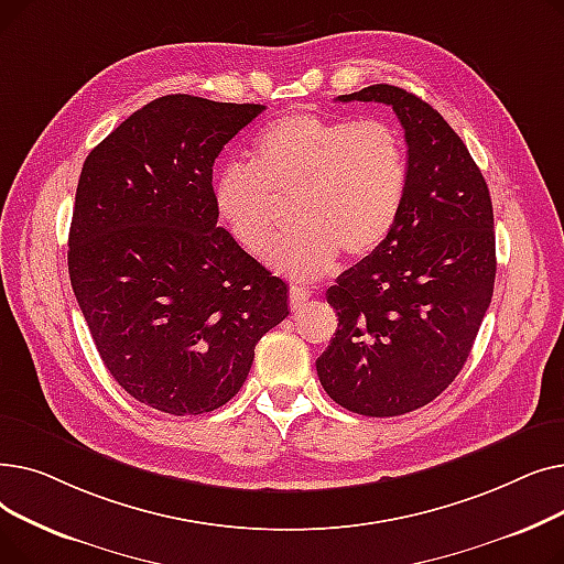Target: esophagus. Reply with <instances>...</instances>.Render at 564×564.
I'll return each mask as SVG.
<instances>
[{
	"label": "esophagus",
	"instance_id": "34e87169",
	"mask_svg": "<svg viewBox=\"0 0 564 564\" xmlns=\"http://www.w3.org/2000/svg\"><path fill=\"white\" fill-rule=\"evenodd\" d=\"M308 300H311V292L306 288H300V285H292L290 288V308L292 311L304 308Z\"/></svg>",
	"mask_w": 564,
	"mask_h": 564
}]
</instances>
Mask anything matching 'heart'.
<instances>
[{"label":"heart","mask_w":564,"mask_h":564,"mask_svg":"<svg viewBox=\"0 0 564 564\" xmlns=\"http://www.w3.org/2000/svg\"><path fill=\"white\" fill-rule=\"evenodd\" d=\"M409 192L402 130L387 118L297 111L253 141V164L230 162L213 183L215 210L232 240L260 256L294 200L297 230L267 251L270 270L294 281L327 276L347 258L372 256L398 226Z\"/></svg>","instance_id":"heart-1"}]
</instances>
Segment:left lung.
<instances>
[{
  "label": "left lung",
  "mask_w": 564,
  "mask_h": 564,
  "mask_svg": "<svg viewBox=\"0 0 564 564\" xmlns=\"http://www.w3.org/2000/svg\"><path fill=\"white\" fill-rule=\"evenodd\" d=\"M338 100L393 107L409 148V192L389 240L327 290L338 329L317 377L354 413L402 416L453 383L491 304V196L464 141L419 96L372 84Z\"/></svg>",
  "instance_id": "left-lung-1"
}]
</instances>
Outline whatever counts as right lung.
I'll return each instance as SVG.
<instances>
[{"label": "right lung", "instance_id": "1", "mask_svg": "<svg viewBox=\"0 0 564 564\" xmlns=\"http://www.w3.org/2000/svg\"><path fill=\"white\" fill-rule=\"evenodd\" d=\"M262 105L164 96L88 153L68 235L73 292L118 387L196 416L242 389L288 285L217 226L213 164Z\"/></svg>", "mask_w": 564, "mask_h": 564}]
</instances>
